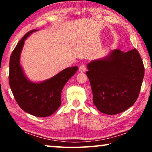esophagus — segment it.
Instances as JSON below:
<instances>
[{"label":"esophagus","instance_id":"34e87169","mask_svg":"<svg viewBox=\"0 0 152 152\" xmlns=\"http://www.w3.org/2000/svg\"><path fill=\"white\" fill-rule=\"evenodd\" d=\"M86 71V67L85 65L82 64V65H81L79 67V72H84Z\"/></svg>","mask_w":152,"mask_h":152}]
</instances>
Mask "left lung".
Returning a JSON list of instances; mask_svg holds the SVG:
<instances>
[{"label":"left lung","instance_id":"1","mask_svg":"<svg viewBox=\"0 0 152 152\" xmlns=\"http://www.w3.org/2000/svg\"><path fill=\"white\" fill-rule=\"evenodd\" d=\"M93 102L100 111L117 115L133 106L140 94L144 66L135 48L114 50L107 57L87 64Z\"/></svg>","mask_w":152,"mask_h":152}]
</instances>
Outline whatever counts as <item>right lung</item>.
Masks as SVG:
<instances>
[{
  "instance_id": "right-lung-1",
  "label": "right lung",
  "mask_w": 152,
  "mask_h": 152,
  "mask_svg": "<svg viewBox=\"0 0 152 152\" xmlns=\"http://www.w3.org/2000/svg\"><path fill=\"white\" fill-rule=\"evenodd\" d=\"M33 29L25 34L12 51L9 61V85L18 104L27 113L35 117H48L54 113L61 104L64 86L76 73L78 67L64 69L52 78L39 83L29 80L20 65V56L25 40Z\"/></svg>"
}]
</instances>
